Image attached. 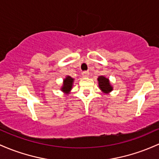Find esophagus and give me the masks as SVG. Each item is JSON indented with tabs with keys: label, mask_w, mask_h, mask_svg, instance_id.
Segmentation results:
<instances>
[{
	"label": "esophagus",
	"mask_w": 159,
	"mask_h": 159,
	"mask_svg": "<svg viewBox=\"0 0 159 159\" xmlns=\"http://www.w3.org/2000/svg\"><path fill=\"white\" fill-rule=\"evenodd\" d=\"M82 75L84 77H89L90 75V72L88 71H84L82 72Z\"/></svg>",
	"instance_id": "obj_1"
}]
</instances>
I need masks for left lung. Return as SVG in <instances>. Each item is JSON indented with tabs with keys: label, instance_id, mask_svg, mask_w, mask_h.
<instances>
[{
	"label": "left lung",
	"instance_id": "8db88e82",
	"mask_svg": "<svg viewBox=\"0 0 159 159\" xmlns=\"http://www.w3.org/2000/svg\"><path fill=\"white\" fill-rule=\"evenodd\" d=\"M99 87L104 93H109L112 90V87L109 84V81L108 78L104 76H99L98 78Z\"/></svg>",
	"mask_w": 159,
	"mask_h": 159
}]
</instances>
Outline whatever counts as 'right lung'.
Returning <instances> with one entry per match:
<instances>
[{"mask_svg": "<svg viewBox=\"0 0 159 159\" xmlns=\"http://www.w3.org/2000/svg\"><path fill=\"white\" fill-rule=\"evenodd\" d=\"M73 78H71L70 76H67L66 77V79H64V83H63V86L61 90L62 91L66 92V93H68V92L70 91V90L72 88V83H73Z\"/></svg>", "mask_w": 159, "mask_h": 159, "instance_id": "1", "label": "right lung"}]
</instances>
